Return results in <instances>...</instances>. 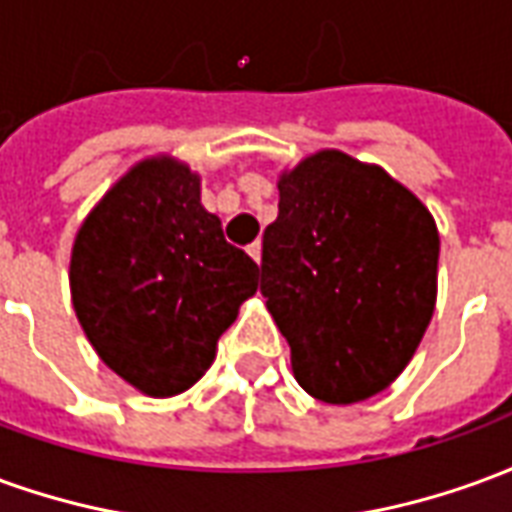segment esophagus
Listing matches in <instances>:
<instances>
[{"mask_svg":"<svg viewBox=\"0 0 512 512\" xmlns=\"http://www.w3.org/2000/svg\"><path fill=\"white\" fill-rule=\"evenodd\" d=\"M246 252L252 255V260H255V263H260V252H263V249H260V241H255V244L246 246Z\"/></svg>","mask_w":512,"mask_h":512,"instance_id":"1","label":"esophagus"}]
</instances>
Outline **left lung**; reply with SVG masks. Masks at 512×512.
I'll return each mask as SVG.
<instances>
[{"label":"left lung","mask_w":512,"mask_h":512,"mask_svg":"<svg viewBox=\"0 0 512 512\" xmlns=\"http://www.w3.org/2000/svg\"><path fill=\"white\" fill-rule=\"evenodd\" d=\"M436 266L433 216L381 167L321 150L285 172L260 293L301 389L348 406L392 384L428 329Z\"/></svg>","instance_id":"left-lung-1"}]
</instances>
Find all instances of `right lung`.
<instances>
[{"label":"right lung","instance_id":"right-lung-1","mask_svg":"<svg viewBox=\"0 0 512 512\" xmlns=\"http://www.w3.org/2000/svg\"><path fill=\"white\" fill-rule=\"evenodd\" d=\"M260 268L200 205V178L150 158L98 202L76 235L71 296L98 356L145 395L189 389L255 296Z\"/></svg>","mask_w":512,"mask_h":512}]
</instances>
